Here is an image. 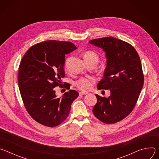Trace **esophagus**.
I'll return each instance as SVG.
<instances>
[{
	"mask_svg": "<svg viewBox=\"0 0 159 159\" xmlns=\"http://www.w3.org/2000/svg\"><path fill=\"white\" fill-rule=\"evenodd\" d=\"M88 94L87 92H80V93H79V94H80V95H86V94Z\"/></svg>",
	"mask_w": 159,
	"mask_h": 159,
	"instance_id": "1",
	"label": "esophagus"
}]
</instances>
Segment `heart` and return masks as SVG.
Segmentation results:
<instances>
[{
  "mask_svg": "<svg viewBox=\"0 0 159 159\" xmlns=\"http://www.w3.org/2000/svg\"><path fill=\"white\" fill-rule=\"evenodd\" d=\"M84 60L89 59V58H94L97 61H98V59H99L97 54L93 52H86L84 56ZM67 63H68V61H66L65 63V67H66L67 66ZM94 80L92 78L82 77L75 82V85L80 90H84V91H86V90H88L91 89V87L94 84Z\"/></svg>",
  "mask_w": 159,
  "mask_h": 159,
  "instance_id": "b5f03b06",
  "label": "heart"
}]
</instances>
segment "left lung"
<instances>
[{
    "instance_id": "left-lung-1",
    "label": "left lung",
    "mask_w": 159,
    "mask_h": 159,
    "mask_svg": "<svg viewBox=\"0 0 159 159\" xmlns=\"http://www.w3.org/2000/svg\"><path fill=\"white\" fill-rule=\"evenodd\" d=\"M89 43L105 52L107 65L98 89H109L111 92L107 98L96 94L93 114L106 124L117 123L130 114L142 89L144 76L140 57L132 45L113 37Z\"/></svg>"
}]
</instances>
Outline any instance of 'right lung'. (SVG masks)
<instances>
[{
    "mask_svg": "<svg viewBox=\"0 0 159 159\" xmlns=\"http://www.w3.org/2000/svg\"><path fill=\"white\" fill-rule=\"evenodd\" d=\"M76 49L71 42L46 41L32 46L20 62L18 84L21 98L30 115L41 125H60L79 96L76 90H70L57 98L54 90L65 77V55Z\"/></svg>",
    "mask_w": 159,
    "mask_h": 159,
    "instance_id": "1",
    "label": "right lung"
}]
</instances>
